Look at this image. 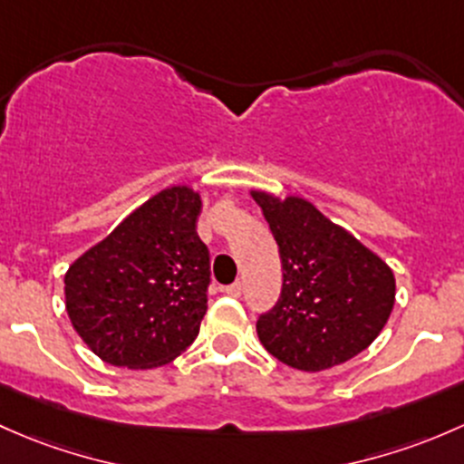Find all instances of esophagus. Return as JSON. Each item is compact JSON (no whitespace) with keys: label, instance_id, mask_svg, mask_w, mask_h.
<instances>
[{"label":"esophagus","instance_id":"obj_1","mask_svg":"<svg viewBox=\"0 0 464 464\" xmlns=\"http://www.w3.org/2000/svg\"><path fill=\"white\" fill-rule=\"evenodd\" d=\"M241 293H243L241 281H234V284L226 285V295H230V297H241Z\"/></svg>","mask_w":464,"mask_h":464}]
</instances>
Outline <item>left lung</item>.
<instances>
[{"label":"left lung","mask_w":464,"mask_h":464,"mask_svg":"<svg viewBox=\"0 0 464 464\" xmlns=\"http://www.w3.org/2000/svg\"><path fill=\"white\" fill-rule=\"evenodd\" d=\"M279 246L284 288L256 322L281 364L326 371L369 348L395 304L393 270L302 197L250 189Z\"/></svg>","instance_id":"left-lung-1"}]
</instances>
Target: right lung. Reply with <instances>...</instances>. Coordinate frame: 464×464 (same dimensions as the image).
I'll return each instance as SVG.
<instances>
[{"label":"right lung","instance_id":"1","mask_svg":"<svg viewBox=\"0 0 464 464\" xmlns=\"http://www.w3.org/2000/svg\"><path fill=\"white\" fill-rule=\"evenodd\" d=\"M200 208L192 185L160 189L69 266L66 314L102 362L159 369L197 339L209 284Z\"/></svg>","mask_w":464,"mask_h":464}]
</instances>
